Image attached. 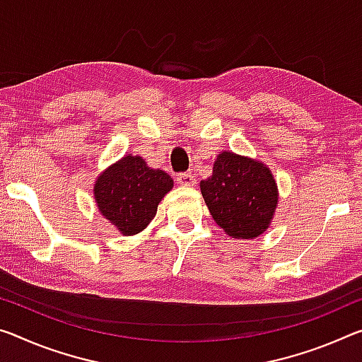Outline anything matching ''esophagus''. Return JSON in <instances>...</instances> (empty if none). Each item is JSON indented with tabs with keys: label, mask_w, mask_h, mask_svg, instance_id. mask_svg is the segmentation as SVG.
<instances>
[{
	"label": "esophagus",
	"mask_w": 362,
	"mask_h": 362,
	"mask_svg": "<svg viewBox=\"0 0 362 362\" xmlns=\"http://www.w3.org/2000/svg\"><path fill=\"white\" fill-rule=\"evenodd\" d=\"M177 183L182 187H194L197 180H194V175L190 174V172H183V174L177 175Z\"/></svg>",
	"instance_id": "obj_1"
}]
</instances>
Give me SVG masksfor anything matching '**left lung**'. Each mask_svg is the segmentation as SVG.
Instances as JSON below:
<instances>
[{"instance_id":"1","label":"left lung","mask_w":362,"mask_h":362,"mask_svg":"<svg viewBox=\"0 0 362 362\" xmlns=\"http://www.w3.org/2000/svg\"><path fill=\"white\" fill-rule=\"evenodd\" d=\"M212 219L228 237L256 238L267 230L279 204L272 170L262 160L232 151L217 154L212 175L199 182Z\"/></svg>"}]
</instances>
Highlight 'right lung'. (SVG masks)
Returning <instances> with one entry per match:
<instances>
[{
  "instance_id": "1",
  "label": "right lung",
  "mask_w": 362,
  "mask_h": 362,
  "mask_svg": "<svg viewBox=\"0 0 362 362\" xmlns=\"http://www.w3.org/2000/svg\"><path fill=\"white\" fill-rule=\"evenodd\" d=\"M172 187L168 172L150 168L141 156L125 154L96 177L93 198L101 216L124 237H132L145 230Z\"/></svg>"
}]
</instances>
